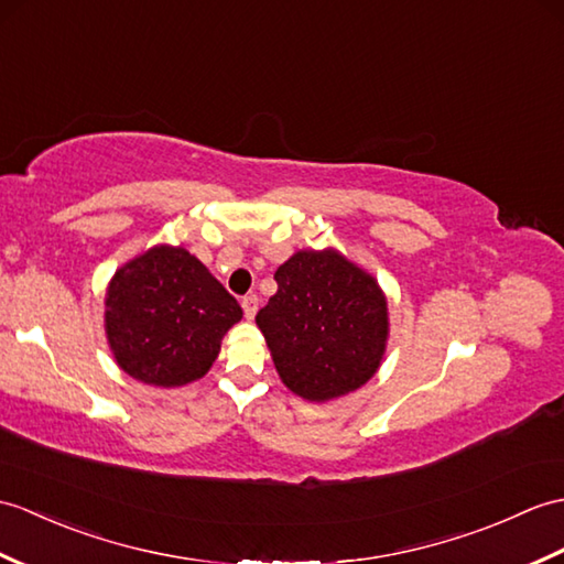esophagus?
<instances>
[{
  "instance_id": "34e87169",
  "label": "esophagus",
  "mask_w": 564,
  "mask_h": 564,
  "mask_svg": "<svg viewBox=\"0 0 564 564\" xmlns=\"http://www.w3.org/2000/svg\"><path fill=\"white\" fill-rule=\"evenodd\" d=\"M240 305H242V310H245V317H247V319H252L254 314H257V305H259V300H257V295H245Z\"/></svg>"
}]
</instances>
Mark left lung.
<instances>
[{"label": "left lung", "mask_w": 564, "mask_h": 564, "mask_svg": "<svg viewBox=\"0 0 564 564\" xmlns=\"http://www.w3.org/2000/svg\"><path fill=\"white\" fill-rule=\"evenodd\" d=\"M273 279L279 291L257 312V326L283 384L317 403L360 389L389 338L379 283L336 250L295 252Z\"/></svg>", "instance_id": "left-lung-1"}]
</instances>
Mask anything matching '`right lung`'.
<instances>
[{"label": "right lung", "instance_id": "obj_1", "mask_svg": "<svg viewBox=\"0 0 564 564\" xmlns=\"http://www.w3.org/2000/svg\"><path fill=\"white\" fill-rule=\"evenodd\" d=\"M240 319L238 300L185 247H151L117 269L105 293V334L117 365L153 387L204 377Z\"/></svg>", "mask_w": 564, "mask_h": 564}]
</instances>
